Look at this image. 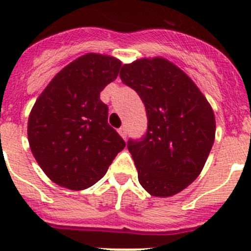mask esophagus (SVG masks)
<instances>
[{
  "label": "esophagus",
  "mask_w": 251,
  "mask_h": 251,
  "mask_svg": "<svg viewBox=\"0 0 251 251\" xmlns=\"http://www.w3.org/2000/svg\"><path fill=\"white\" fill-rule=\"evenodd\" d=\"M118 131H119V133L121 135V137L126 140V136H127V128H126V126H123V127L119 128Z\"/></svg>",
  "instance_id": "obj_1"
}]
</instances>
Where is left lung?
I'll return each instance as SVG.
<instances>
[{"label": "left lung", "instance_id": "left-lung-1", "mask_svg": "<svg viewBox=\"0 0 251 251\" xmlns=\"http://www.w3.org/2000/svg\"><path fill=\"white\" fill-rule=\"evenodd\" d=\"M120 78L146 109V133L127 141L140 184L154 197L175 196L204 167L214 144V112L186 73L163 58L123 65Z\"/></svg>", "mask_w": 251, "mask_h": 251}]
</instances>
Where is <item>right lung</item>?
Returning <instances> with one entry per match:
<instances>
[{
    "label": "right lung",
    "instance_id": "obj_1",
    "mask_svg": "<svg viewBox=\"0 0 251 251\" xmlns=\"http://www.w3.org/2000/svg\"><path fill=\"white\" fill-rule=\"evenodd\" d=\"M120 67L116 58L89 53L63 68L37 99L28 119V141L54 183L73 191L89 188L125 147L100 100Z\"/></svg>",
    "mask_w": 251,
    "mask_h": 251
}]
</instances>
